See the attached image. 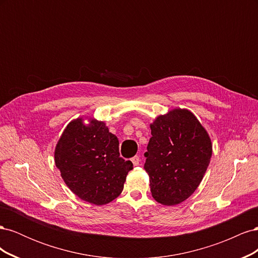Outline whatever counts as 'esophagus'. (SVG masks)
<instances>
[{
	"mask_svg": "<svg viewBox=\"0 0 258 258\" xmlns=\"http://www.w3.org/2000/svg\"><path fill=\"white\" fill-rule=\"evenodd\" d=\"M131 161H132V163H134V166H139V163H140V157H139L138 155H136L135 157L131 158Z\"/></svg>",
	"mask_w": 258,
	"mask_h": 258,
	"instance_id": "1",
	"label": "esophagus"
}]
</instances>
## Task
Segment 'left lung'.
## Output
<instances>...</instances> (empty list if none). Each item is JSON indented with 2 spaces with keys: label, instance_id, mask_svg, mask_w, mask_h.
Returning <instances> with one entry per match:
<instances>
[{
  "label": "left lung",
  "instance_id": "1",
  "mask_svg": "<svg viewBox=\"0 0 258 258\" xmlns=\"http://www.w3.org/2000/svg\"><path fill=\"white\" fill-rule=\"evenodd\" d=\"M144 154L153 198L178 205L197 189L212 156L209 135L192 113L176 108L157 117Z\"/></svg>",
  "mask_w": 258,
  "mask_h": 258
}]
</instances>
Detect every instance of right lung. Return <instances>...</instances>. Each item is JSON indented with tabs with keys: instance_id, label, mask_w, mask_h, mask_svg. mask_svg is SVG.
Masks as SVG:
<instances>
[{
	"instance_id": "obj_1",
	"label": "right lung",
	"mask_w": 258,
	"mask_h": 258,
	"mask_svg": "<svg viewBox=\"0 0 258 258\" xmlns=\"http://www.w3.org/2000/svg\"><path fill=\"white\" fill-rule=\"evenodd\" d=\"M119 142L102 121L86 126L82 118L68 124L54 151V162L76 196L102 206L120 195L134 168L119 156Z\"/></svg>"
}]
</instances>
